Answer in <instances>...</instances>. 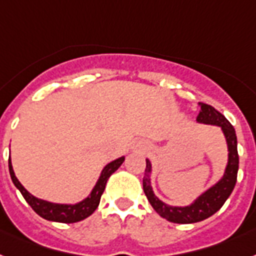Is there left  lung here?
<instances>
[{"label":"left lung","instance_id":"left-lung-1","mask_svg":"<svg viewBox=\"0 0 256 256\" xmlns=\"http://www.w3.org/2000/svg\"><path fill=\"white\" fill-rule=\"evenodd\" d=\"M200 112L198 115V123L210 124L217 126L222 130L228 144V164L224 172L222 178L217 182L216 184L212 186L210 188L202 192V195L195 202L187 206H172L166 202H161L157 196L154 195L153 188L150 184V174H152V164L146 160V168L144 172L142 187L144 192L146 195L148 200L153 206L154 210L161 217L166 218L170 222L175 224H194L199 222L202 220L208 218L212 214L220 210V208L226 202L230 194L233 192L234 186L237 183L238 164H240V157L237 150V136L234 126L229 123V120L220 114L214 107L199 103Z\"/></svg>","mask_w":256,"mask_h":256}]
</instances>
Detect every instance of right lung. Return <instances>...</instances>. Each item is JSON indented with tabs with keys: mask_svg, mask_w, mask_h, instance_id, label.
Returning <instances> with one entry per match:
<instances>
[{
	"mask_svg": "<svg viewBox=\"0 0 256 256\" xmlns=\"http://www.w3.org/2000/svg\"><path fill=\"white\" fill-rule=\"evenodd\" d=\"M124 162V157H120L115 161L110 162L108 164H106L104 168L100 172L96 184L94 186L92 191L90 192V195L84 199L82 202H77V204H56V202H50L46 200L38 199L34 195H31L27 191L20 182L16 179L14 170H12V161L9 160V171L12 180L14 183L16 188L20 191L22 196L24 198L28 206L39 214L40 217L48 220V221H54V222H62V224H73L78 222L85 220L90 214L94 213V210L98 208L99 202H100V196H102L103 191L106 188V183L108 180V178L115 172L118 168L122 166Z\"/></svg>",
	"mask_w": 256,
	"mask_h": 256,
	"instance_id": "1",
	"label": "right lung"
}]
</instances>
